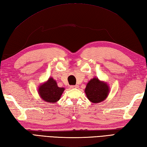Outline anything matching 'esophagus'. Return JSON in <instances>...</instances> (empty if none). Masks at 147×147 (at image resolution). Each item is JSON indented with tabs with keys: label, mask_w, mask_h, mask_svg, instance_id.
I'll list each match as a JSON object with an SVG mask.
<instances>
[{
	"label": "esophagus",
	"mask_w": 147,
	"mask_h": 147,
	"mask_svg": "<svg viewBox=\"0 0 147 147\" xmlns=\"http://www.w3.org/2000/svg\"><path fill=\"white\" fill-rule=\"evenodd\" d=\"M71 88H78V85H74V86H70Z\"/></svg>",
	"instance_id": "34e87169"
}]
</instances>
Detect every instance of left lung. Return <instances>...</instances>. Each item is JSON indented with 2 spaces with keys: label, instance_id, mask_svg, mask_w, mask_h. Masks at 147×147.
I'll list each match as a JSON object with an SVG mask.
<instances>
[{
  "label": "left lung",
  "instance_id": "1",
  "mask_svg": "<svg viewBox=\"0 0 147 147\" xmlns=\"http://www.w3.org/2000/svg\"><path fill=\"white\" fill-rule=\"evenodd\" d=\"M85 92L92 103H98L105 100L109 95V88L107 84L94 78L87 84Z\"/></svg>",
  "mask_w": 147,
  "mask_h": 147
}]
</instances>
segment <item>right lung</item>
I'll return each mask as SVG.
<instances>
[{
	"mask_svg": "<svg viewBox=\"0 0 147 147\" xmlns=\"http://www.w3.org/2000/svg\"><path fill=\"white\" fill-rule=\"evenodd\" d=\"M38 90L40 96L45 102L55 103L60 99L65 89L58 87L56 80L50 77L46 82L39 86Z\"/></svg>",
	"mask_w": 147,
	"mask_h": 147,
	"instance_id": "1",
	"label": "right lung"
}]
</instances>
